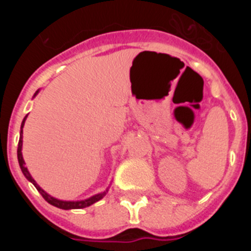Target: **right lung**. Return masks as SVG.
I'll return each instance as SVG.
<instances>
[{"instance_id":"add662e5","label":"right lung","mask_w":251,"mask_h":251,"mask_svg":"<svg viewBox=\"0 0 251 251\" xmlns=\"http://www.w3.org/2000/svg\"><path fill=\"white\" fill-rule=\"evenodd\" d=\"M37 93H39V90H37L36 93L34 94V98L37 95ZM26 118H27V115H26L25 118H24V121H22L21 123V130H20V141H19V147H17V159H19V165H20V168H21L22 174H24V176L26 177V178L30 181L32 185L35 186V187L37 188V191L40 192V194L43 195V197L45 199L46 201H48L50 205L55 206V207H59V208H63V210H72V208H84V207H88V206L93 205V203H95L97 201L101 200L104 196L106 195V192H108V188H106L105 191L104 192H100V194H97L94 195V196L89 197V199H85V200H80V201H64V200H57V199H55V197L50 196V195L48 194L46 191H44L43 188L40 187L39 185L36 183V181H35L34 178H32V176L30 175V172H28L27 167L25 166V161H24V157H22V128H24V126H25V122H26Z\"/></svg>"}]
</instances>
